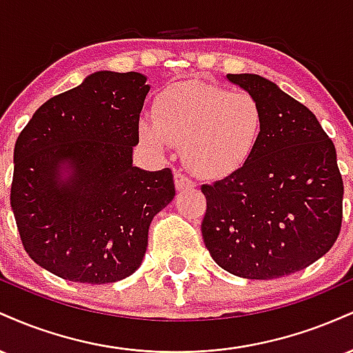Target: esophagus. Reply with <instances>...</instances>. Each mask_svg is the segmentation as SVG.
Here are the masks:
<instances>
[{"label":"esophagus","instance_id":"esophagus-1","mask_svg":"<svg viewBox=\"0 0 353 353\" xmlns=\"http://www.w3.org/2000/svg\"><path fill=\"white\" fill-rule=\"evenodd\" d=\"M174 177H176V188L177 190H185L189 188H194V182L189 179L185 174H182L179 171H176V174H174Z\"/></svg>","mask_w":353,"mask_h":353}]
</instances>
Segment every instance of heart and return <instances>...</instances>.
I'll use <instances>...</instances> for the list:
<instances>
[{"instance_id": "1", "label": "heart", "mask_w": 353, "mask_h": 353, "mask_svg": "<svg viewBox=\"0 0 353 353\" xmlns=\"http://www.w3.org/2000/svg\"><path fill=\"white\" fill-rule=\"evenodd\" d=\"M264 129V109L250 92L202 81H185L161 92L156 112L139 121V136L164 151L182 145L185 164L197 176L236 171L254 152Z\"/></svg>"}]
</instances>
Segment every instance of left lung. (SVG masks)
Segmentation results:
<instances>
[{"label":"left lung","instance_id":"8db88e82","mask_svg":"<svg viewBox=\"0 0 353 353\" xmlns=\"http://www.w3.org/2000/svg\"><path fill=\"white\" fill-rule=\"evenodd\" d=\"M264 109V129L242 168L201 188L202 237L217 265L244 279H277L332 249L342 228L337 152L314 112L272 81L228 74Z\"/></svg>","mask_w":353,"mask_h":353}]
</instances>
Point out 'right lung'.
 <instances>
[{
    "label": "right lung",
    "mask_w": 353,
    "mask_h": 353,
    "mask_svg": "<svg viewBox=\"0 0 353 353\" xmlns=\"http://www.w3.org/2000/svg\"><path fill=\"white\" fill-rule=\"evenodd\" d=\"M148 92L141 72L98 71L48 99L16 139L10 201L21 244L61 279L131 275L152 217L176 196L171 169L132 165ZM63 168L72 169L68 180Z\"/></svg>",
    "instance_id": "add662e5"
}]
</instances>
